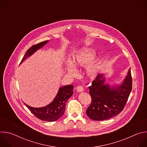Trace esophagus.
Wrapping results in <instances>:
<instances>
[{"instance_id": "34e87169", "label": "esophagus", "mask_w": 147, "mask_h": 147, "mask_svg": "<svg viewBox=\"0 0 147 147\" xmlns=\"http://www.w3.org/2000/svg\"><path fill=\"white\" fill-rule=\"evenodd\" d=\"M76 90H77V91L78 92H82V91L84 90L83 87H82L81 86H77Z\"/></svg>"}]
</instances>
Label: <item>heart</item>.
I'll return each mask as SVG.
<instances>
[{
    "mask_svg": "<svg viewBox=\"0 0 147 147\" xmlns=\"http://www.w3.org/2000/svg\"><path fill=\"white\" fill-rule=\"evenodd\" d=\"M96 56L95 49L91 48H82L73 56V60L67 61L65 65L66 70L71 75L75 76L77 69L75 66H86V72L88 76L95 77L99 71L100 65L98 60H94Z\"/></svg>",
    "mask_w": 147,
    "mask_h": 147,
    "instance_id": "obj_1",
    "label": "heart"
}]
</instances>
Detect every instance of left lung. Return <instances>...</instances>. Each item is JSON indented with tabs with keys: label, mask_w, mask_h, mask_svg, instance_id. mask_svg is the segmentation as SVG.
Returning <instances> with one entry per match:
<instances>
[{
	"label": "left lung",
	"mask_w": 147,
	"mask_h": 147,
	"mask_svg": "<svg viewBox=\"0 0 147 147\" xmlns=\"http://www.w3.org/2000/svg\"><path fill=\"white\" fill-rule=\"evenodd\" d=\"M102 74H98L89 87L91 103L87 115L94 120H104L119 114L124 109L132 90L130 69L121 85L111 87L105 84Z\"/></svg>",
	"instance_id": "1"
}]
</instances>
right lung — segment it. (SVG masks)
Returning <instances> with one entry per match:
<instances>
[{"instance_id":"1","label":"right lung","mask_w":147,"mask_h":147,"mask_svg":"<svg viewBox=\"0 0 147 147\" xmlns=\"http://www.w3.org/2000/svg\"><path fill=\"white\" fill-rule=\"evenodd\" d=\"M48 42V40L44 41L30 48L25 53L20 64ZM73 85L60 87L54 100L48 105L42 108H33L25 103L24 104L37 118L47 121H56L63 115L66 109V103L73 94Z\"/></svg>"}]
</instances>
